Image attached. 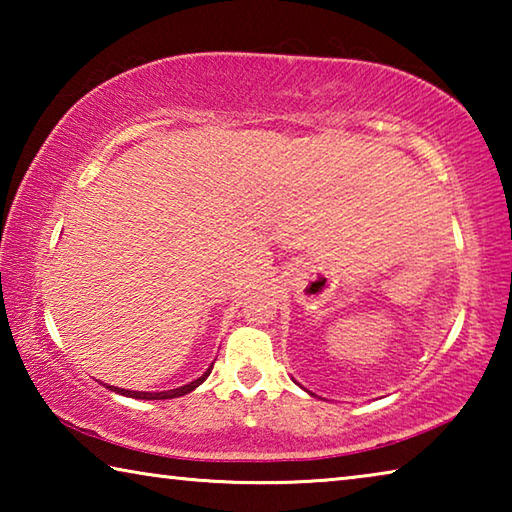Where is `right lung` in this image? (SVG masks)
I'll return each instance as SVG.
<instances>
[{"label": "right lung", "instance_id": "obj_1", "mask_svg": "<svg viewBox=\"0 0 512 512\" xmlns=\"http://www.w3.org/2000/svg\"><path fill=\"white\" fill-rule=\"evenodd\" d=\"M210 372H212V368H207V372L203 377H198L196 381H192V384H187V386H180V388H173V391H162V393H142V391H126V388H112V386H108L110 391H115V393H119V395H126V397H135V400H171V397H180V395H185V393H192L196 386H201L203 381L210 377Z\"/></svg>", "mask_w": 512, "mask_h": 512}]
</instances>
